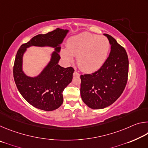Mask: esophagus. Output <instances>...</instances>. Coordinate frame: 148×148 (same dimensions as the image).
I'll list each match as a JSON object with an SVG mask.
<instances>
[{
  "label": "esophagus",
  "mask_w": 148,
  "mask_h": 148,
  "mask_svg": "<svg viewBox=\"0 0 148 148\" xmlns=\"http://www.w3.org/2000/svg\"><path fill=\"white\" fill-rule=\"evenodd\" d=\"M73 75H74V76H77V77H78V76H80V74L78 73V72H76V71H74V72Z\"/></svg>",
  "instance_id": "1"
}]
</instances>
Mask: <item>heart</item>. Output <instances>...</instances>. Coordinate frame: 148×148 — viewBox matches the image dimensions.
<instances>
[{"label":"heart","mask_w":148,"mask_h":148,"mask_svg":"<svg viewBox=\"0 0 148 148\" xmlns=\"http://www.w3.org/2000/svg\"><path fill=\"white\" fill-rule=\"evenodd\" d=\"M110 44L106 37L84 32L70 38L66 49L61 51L66 61L71 62L76 57L79 68L86 72L97 71L107 59Z\"/></svg>","instance_id":"heart-1"}]
</instances>
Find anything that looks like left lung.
Wrapping results in <instances>:
<instances>
[{
	"instance_id": "1",
	"label": "left lung",
	"mask_w": 148,
	"mask_h": 148,
	"mask_svg": "<svg viewBox=\"0 0 148 148\" xmlns=\"http://www.w3.org/2000/svg\"><path fill=\"white\" fill-rule=\"evenodd\" d=\"M111 45L108 57L101 69L80 76L82 99L92 109H102L114 103L126 86L129 74V59L123 47L113 37L104 34Z\"/></svg>"
}]
</instances>
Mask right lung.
I'll use <instances>...</instances> for the list:
<instances>
[{
	"label": "right lung",
	"instance_id": "add662e5",
	"mask_svg": "<svg viewBox=\"0 0 148 148\" xmlns=\"http://www.w3.org/2000/svg\"><path fill=\"white\" fill-rule=\"evenodd\" d=\"M69 30L57 28L45 34H38L27 43L22 44L17 52L13 73L17 88L23 98L32 106L45 111H53L63 102L62 92L71 83L74 72L72 67L63 68L58 64L61 57V44ZM49 46L55 51L51 60L41 73L36 77H29L22 70L23 56L27 47Z\"/></svg>",
	"mask_w": 148,
	"mask_h": 148
}]
</instances>
